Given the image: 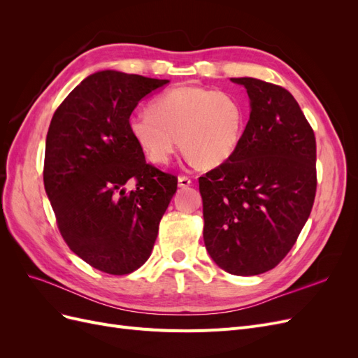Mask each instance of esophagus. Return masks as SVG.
<instances>
[{"label":"esophagus","instance_id":"34e87169","mask_svg":"<svg viewBox=\"0 0 358 358\" xmlns=\"http://www.w3.org/2000/svg\"><path fill=\"white\" fill-rule=\"evenodd\" d=\"M178 183H179V187H180V188H187V187H189V185H191L192 180H191L188 176H179Z\"/></svg>","mask_w":358,"mask_h":358}]
</instances>
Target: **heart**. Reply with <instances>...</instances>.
I'll list each match as a JSON object with an SVG mask.
<instances>
[{"label": "heart", "instance_id": "b5f03b06", "mask_svg": "<svg viewBox=\"0 0 358 358\" xmlns=\"http://www.w3.org/2000/svg\"><path fill=\"white\" fill-rule=\"evenodd\" d=\"M128 131L150 162L164 166L179 148L201 167L229 159L245 131V109L230 92L178 86L158 95L149 110L128 117Z\"/></svg>", "mask_w": 358, "mask_h": 358}]
</instances>
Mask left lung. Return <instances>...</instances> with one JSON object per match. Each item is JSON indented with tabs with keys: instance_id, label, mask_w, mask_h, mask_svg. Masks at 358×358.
I'll use <instances>...</instances> for the list:
<instances>
[{
	"instance_id": "8db88e82",
	"label": "left lung",
	"mask_w": 358,
	"mask_h": 358,
	"mask_svg": "<svg viewBox=\"0 0 358 358\" xmlns=\"http://www.w3.org/2000/svg\"><path fill=\"white\" fill-rule=\"evenodd\" d=\"M243 85L251 113L239 146L199 178L203 239L225 272L254 276L276 267L305 227L317 192V142L299 103L279 85Z\"/></svg>"
}]
</instances>
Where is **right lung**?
Wrapping results in <instances>:
<instances>
[{
  "instance_id": "1",
  "label": "right lung",
  "mask_w": 358,
  "mask_h": 358,
  "mask_svg": "<svg viewBox=\"0 0 358 358\" xmlns=\"http://www.w3.org/2000/svg\"><path fill=\"white\" fill-rule=\"evenodd\" d=\"M169 80L104 70L67 95L49 125L43 180L62 239L96 270L146 263L178 178L145 161L128 131L138 101ZM128 180L136 182L125 192Z\"/></svg>"
}]
</instances>
